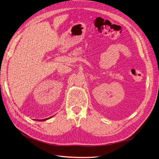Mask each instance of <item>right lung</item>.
<instances>
[{"label": "right lung", "mask_w": 159, "mask_h": 159, "mask_svg": "<svg viewBox=\"0 0 159 159\" xmlns=\"http://www.w3.org/2000/svg\"><path fill=\"white\" fill-rule=\"evenodd\" d=\"M52 117V116H51ZM51 117H50V118L49 119H50L51 118ZM43 119V120H39V121H44V120H47V119Z\"/></svg>", "instance_id": "right-lung-1"}]
</instances>
